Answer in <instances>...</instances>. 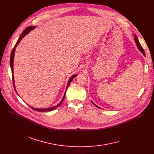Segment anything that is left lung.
I'll list each match as a JSON object with an SVG mask.
<instances>
[{
    "label": "left lung",
    "mask_w": 154,
    "mask_h": 154,
    "mask_svg": "<svg viewBox=\"0 0 154 154\" xmlns=\"http://www.w3.org/2000/svg\"><path fill=\"white\" fill-rule=\"evenodd\" d=\"M134 38H135V43H136V45H137V48H138V50L143 54V55L145 57L146 56V55H145V52H144V49H143V48H142V46H141V45L140 44V42H139V41H138V38H137V36H136V35H134ZM96 106H97V107H98V108H100L99 106H98L97 105H96L95 103H94L93 102H91Z\"/></svg>",
    "instance_id": "obj_1"
}]
</instances>
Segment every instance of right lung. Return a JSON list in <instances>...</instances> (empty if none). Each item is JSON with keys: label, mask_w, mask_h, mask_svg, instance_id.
Instances as JSON below:
<instances>
[{"label": "right lung", "mask_w": 154, "mask_h": 154, "mask_svg": "<svg viewBox=\"0 0 154 154\" xmlns=\"http://www.w3.org/2000/svg\"><path fill=\"white\" fill-rule=\"evenodd\" d=\"M36 28V26H30V27H27L24 30V32L21 33L20 36H19L17 41L16 42V45L11 52V57H10V67H11V72H12V77H13V86H14V90L16 92V93L18 94V93H17V91L16 90V87H15V82H14V74H13V61H14V53H15V50H16V48L17 46V45L19 44V42H20V41L22 40V39H23V38L25 37L26 35H27L30 31L33 30V29H35ZM77 75V74H74L73 75H72L71 77V78L69 79L68 80V84H67V86H66V91L64 92V96H63V99H61V100L60 101V102L57 104V105L55 106H52V107H49V108H34V107H32L31 106L30 108H32L33 109H34V110L35 111H37V112H49V111H52L54 110V109H55L56 108H57L63 102V101L64 100V97H65V95H66V90L68 89V87L69 86V85L71 83V82L72 81V80L74 79V77H75Z\"/></svg>", "instance_id": "1"}]
</instances>
